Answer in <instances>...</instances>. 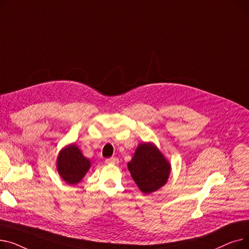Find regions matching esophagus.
I'll use <instances>...</instances> for the list:
<instances>
[{"label":"esophagus","instance_id":"1","mask_svg":"<svg viewBox=\"0 0 249 249\" xmlns=\"http://www.w3.org/2000/svg\"><path fill=\"white\" fill-rule=\"evenodd\" d=\"M117 162H118V159L117 158H110V159L106 160V163H109V164H115Z\"/></svg>","mask_w":249,"mask_h":249}]
</instances>
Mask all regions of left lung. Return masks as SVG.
Wrapping results in <instances>:
<instances>
[{"label":"left lung","mask_w":249,"mask_h":249,"mask_svg":"<svg viewBox=\"0 0 249 249\" xmlns=\"http://www.w3.org/2000/svg\"><path fill=\"white\" fill-rule=\"evenodd\" d=\"M128 169L138 188L145 194L160 189L168 178L171 165L151 143H142L128 162Z\"/></svg>","instance_id":"8db88e82"}]
</instances>
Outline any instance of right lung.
Here are the masks:
<instances>
[{"instance_id":"1","label":"right lung","mask_w":249,"mask_h":249,"mask_svg":"<svg viewBox=\"0 0 249 249\" xmlns=\"http://www.w3.org/2000/svg\"><path fill=\"white\" fill-rule=\"evenodd\" d=\"M90 162L75 145L63 148L57 158V171L60 177L70 185H75L89 171Z\"/></svg>"}]
</instances>
